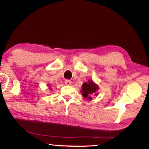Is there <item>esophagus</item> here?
Here are the masks:
<instances>
[{"instance_id": "1", "label": "esophagus", "mask_w": 149, "mask_h": 149, "mask_svg": "<svg viewBox=\"0 0 149 149\" xmlns=\"http://www.w3.org/2000/svg\"><path fill=\"white\" fill-rule=\"evenodd\" d=\"M71 84V81L70 79H66L65 80V84L66 85H70Z\"/></svg>"}]
</instances>
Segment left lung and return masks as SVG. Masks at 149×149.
<instances>
[{
	"label": "left lung",
	"mask_w": 149,
	"mask_h": 149,
	"mask_svg": "<svg viewBox=\"0 0 149 149\" xmlns=\"http://www.w3.org/2000/svg\"><path fill=\"white\" fill-rule=\"evenodd\" d=\"M81 88V93H82L83 97L87 100L91 101L93 96H97L99 86L93 80H88L87 83H84Z\"/></svg>",
	"instance_id": "1"
}]
</instances>
